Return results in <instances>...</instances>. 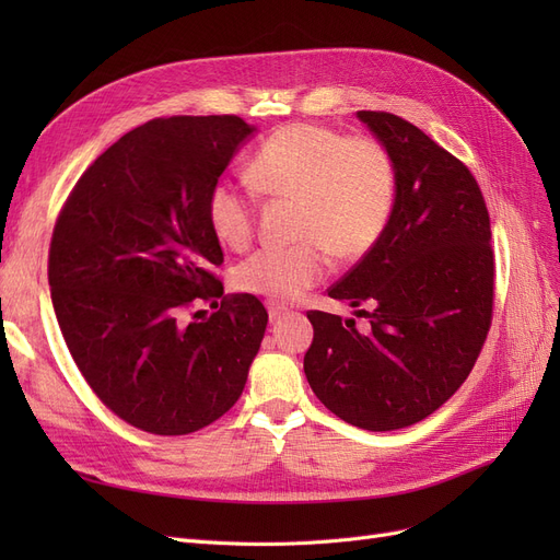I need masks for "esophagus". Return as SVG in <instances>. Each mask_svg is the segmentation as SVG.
I'll list each match as a JSON object with an SVG mask.
<instances>
[{
  "label": "esophagus",
  "instance_id": "1",
  "mask_svg": "<svg viewBox=\"0 0 560 560\" xmlns=\"http://www.w3.org/2000/svg\"><path fill=\"white\" fill-rule=\"evenodd\" d=\"M284 313H287V308L280 306V303H268V317H270V319H278V317L284 315Z\"/></svg>",
  "mask_w": 560,
  "mask_h": 560
}]
</instances>
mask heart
Masks as SVG:
<instances>
[{
	"label": "heart",
	"mask_w": 560,
	"mask_h": 560,
	"mask_svg": "<svg viewBox=\"0 0 560 560\" xmlns=\"http://www.w3.org/2000/svg\"><path fill=\"white\" fill-rule=\"evenodd\" d=\"M249 182L278 200H296L292 247L254 252L233 273L241 292L276 303L296 301L327 276L329 252L358 259L378 243L397 200V171L385 144L366 135L346 138L329 126L290 124L254 151ZM214 238L243 249L254 235L252 198L214 182L206 200Z\"/></svg>",
	"instance_id": "obj_1"
}]
</instances>
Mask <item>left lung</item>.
<instances>
[{"mask_svg":"<svg viewBox=\"0 0 560 560\" xmlns=\"http://www.w3.org/2000/svg\"><path fill=\"white\" fill-rule=\"evenodd\" d=\"M397 171L378 243L329 287L354 319L308 311L303 371L317 399L354 428L387 432L428 418L477 362L493 319L490 217L469 167L389 112H358Z\"/></svg>","mask_w":560,"mask_h":560,"instance_id":"obj_1","label":"left lung"}]
</instances>
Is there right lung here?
I'll list each match as a JSON object with an SVG mask.
<instances>
[{
	"label": "right lung",
	"mask_w": 560,
	"mask_h": 560,
	"mask_svg": "<svg viewBox=\"0 0 560 560\" xmlns=\"http://www.w3.org/2000/svg\"><path fill=\"white\" fill-rule=\"evenodd\" d=\"M252 130L233 114L151 118L91 163L56 219L48 284L65 343L97 399L149 434L222 418L259 352L268 313L252 294L218 303L224 254L206 214ZM200 300L218 311L189 323Z\"/></svg>",
	"instance_id": "obj_1"
}]
</instances>
